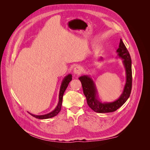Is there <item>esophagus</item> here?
I'll return each mask as SVG.
<instances>
[{"label":"esophagus","mask_w":150,"mask_h":150,"mask_svg":"<svg viewBox=\"0 0 150 150\" xmlns=\"http://www.w3.org/2000/svg\"><path fill=\"white\" fill-rule=\"evenodd\" d=\"M73 71H74V74L78 76V75H79L81 73V72H82V69H81V67L77 66V67H76L74 68Z\"/></svg>","instance_id":"esophagus-1"}]
</instances>
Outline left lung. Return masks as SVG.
Masks as SVG:
<instances>
[{
	"label": "left lung",
	"mask_w": 150,
	"mask_h": 150,
	"mask_svg": "<svg viewBox=\"0 0 150 150\" xmlns=\"http://www.w3.org/2000/svg\"><path fill=\"white\" fill-rule=\"evenodd\" d=\"M119 57L122 59L126 74V81L124 90L120 97L117 100L110 103H101L98 99L97 89L93 80L88 76H83L79 78L83 86V93L86 98L88 106L92 110L99 113L111 112L116 111L127 101L130 96L132 88V70L131 59L125 45L120 39L119 48L117 49ZM102 59V58H101Z\"/></svg>",
	"instance_id": "left-lung-1"
}]
</instances>
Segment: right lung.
Listing matches in <instances>:
<instances>
[{"label":"right lung","instance_id":"add662e5","mask_svg":"<svg viewBox=\"0 0 150 150\" xmlns=\"http://www.w3.org/2000/svg\"><path fill=\"white\" fill-rule=\"evenodd\" d=\"M72 80V75L71 74H68L66 76L64 79L62 80L61 86L60 88V91H59V102L57 104V106L56 108L54 109V110H53L52 112L48 113V114L46 115H33L31 113L29 112L30 115L34 116L35 118L38 119H49V118H51V117L56 116L59 112H60L61 110V106H62V97H63V94H64L65 91L67 87L68 84L70 83V81Z\"/></svg>","mask_w":150,"mask_h":150}]
</instances>
